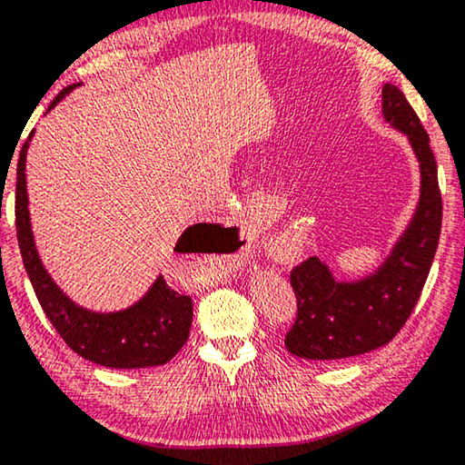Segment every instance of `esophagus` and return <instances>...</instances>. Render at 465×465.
Wrapping results in <instances>:
<instances>
[{
	"mask_svg": "<svg viewBox=\"0 0 465 465\" xmlns=\"http://www.w3.org/2000/svg\"><path fill=\"white\" fill-rule=\"evenodd\" d=\"M238 240H240V251L233 254V267H242L248 259V248H251V235L246 232H238Z\"/></svg>",
	"mask_w": 465,
	"mask_h": 465,
	"instance_id": "34e87169",
	"label": "esophagus"
}]
</instances>
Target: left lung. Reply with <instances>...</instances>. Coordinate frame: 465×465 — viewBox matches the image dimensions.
<instances>
[{
  "label": "left lung",
  "mask_w": 465,
  "mask_h": 465,
  "mask_svg": "<svg viewBox=\"0 0 465 465\" xmlns=\"http://www.w3.org/2000/svg\"><path fill=\"white\" fill-rule=\"evenodd\" d=\"M382 114L407 135L420 163V200L397 244L376 272L338 282L322 259L311 256L290 273L296 294V322L286 349L313 361H336L376 351L410 320L430 273L442 223L439 171L430 137L397 85L382 87Z\"/></svg>",
  "instance_id": "left-lung-1"
}]
</instances>
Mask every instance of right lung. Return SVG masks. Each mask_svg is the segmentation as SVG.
Returning <instances> with one entry per match:
<instances>
[{
    "instance_id": "add662e5",
    "label": "right lung",
    "mask_w": 465,
    "mask_h": 465,
    "mask_svg": "<svg viewBox=\"0 0 465 465\" xmlns=\"http://www.w3.org/2000/svg\"><path fill=\"white\" fill-rule=\"evenodd\" d=\"M77 85H68L55 95L50 110ZM31 137L25 142L16 166V235L20 254L37 301L52 322L55 331L71 349L87 361L114 370H135V367L164 365L177 355L185 344L192 328V299L166 286L164 277L158 275L140 301L127 309L100 313L77 304L62 292L58 283L47 273L35 246L26 193V150ZM206 225V223H198ZM198 225L188 227L177 240V252H193L190 233Z\"/></svg>"
}]
</instances>
